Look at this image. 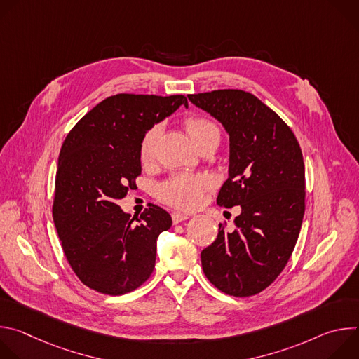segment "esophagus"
Segmentation results:
<instances>
[{"label":"esophagus","instance_id":"obj_1","mask_svg":"<svg viewBox=\"0 0 359 359\" xmlns=\"http://www.w3.org/2000/svg\"><path fill=\"white\" fill-rule=\"evenodd\" d=\"M172 219H173V223L177 224V223H182V222H184V220H189L190 216H189V215H184V213L175 212V213L172 215Z\"/></svg>","mask_w":359,"mask_h":359}]
</instances>
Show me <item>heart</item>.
Listing matches in <instances>:
<instances>
[{
	"instance_id": "obj_1",
	"label": "heart",
	"mask_w": 359,
	"mask_h": 359,
	"mask_svg": "<svg viewBox=\"0 0 359 359\" xmlns=\"http://www.w3.org/2000/svg\"><path fill=\"white\" fill-rule=\"evenodd\" d=\"M184 125L197 144L209 136H220L219 126L206 116L190 115L184 119ZM159 135L161 125H153L143 133L139 144L142 162H149L155 156ZM215 186L216 180L209 173H176L158 187V196L169 206L191 210L198 206L204 194Z\"/></svg>"
}]
</instances>
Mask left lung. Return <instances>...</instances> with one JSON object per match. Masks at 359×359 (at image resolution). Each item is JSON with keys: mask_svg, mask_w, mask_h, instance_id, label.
Instances as JSON below:
<instances>
[{"mask_svg": "<svg viewBox=\"0 0 359 359\" xmlns=\"http://www.w3.org/2000/svg\"><path fill=\"white\" fill-rule=\"evenodd\" d=\"M223 123L230 136V176L217 204L241 208L234 230L220 223L201 251L203 271L220 291L251 297L281 274L295 247L305 212V168L291 128L241 89L189 95Z\"/></svg>", "mask_w": 359, "mask_h": 359, "instance_id": "8db88e82", "label": "left lung"}]
</instances>
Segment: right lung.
<instances>
[{
  "label": "right lung",
  "mask_w": 359,
  "mask_h": 359,
  "mask_svg": "<svg viewBox=\"0 0 359 359\" xmlns=\"http://www.w3.org/2000/svg\"><path fill=\"white\" fill-rule=\"evenodd\" d=\"M180 105L187 107L184 95L118 93L81 118L62 143L53 217L71 269L97 292H130L155 269L156 238L170 229V215L150 203L135 223L118 200L136 187L143 133Z\"/></svg>",
  "instance_id": "right-lung-1"
}]
</instances>
